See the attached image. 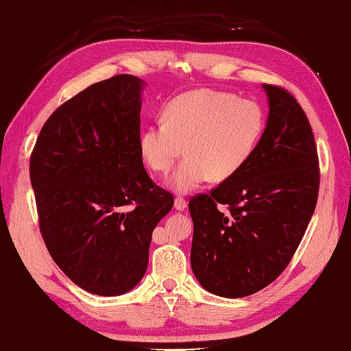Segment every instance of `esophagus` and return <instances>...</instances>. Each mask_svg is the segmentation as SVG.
<instances>
[{"mask_svg": "<svg viewBox=\"0 0 351 351\" xmlns=\"http://www.w3.org/2000/svg\"><path fill=\"white\" fill-rule=\"evenodd\" d=\"M186 206H188V202H186V199L183 198V197H177L176 199H174V207H176V210H184L186 208Z\"/></svg>", "mask_w": 351, "mask_h": 351, "instance_id": "obj_1", "label": "esophagus"}]
</instances>
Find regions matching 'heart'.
Here are the masks:
<instances>
[{"mask_svg": "<svg viewBox=\"0 0 351 351\" xmlns=\"http://www.w3.org/2000/svg\"><path fill=\"white\" fill-rule=\"evenodd\" d=\"M264 132L258 104L212 88L188 91L174 97L162 112V121L139 135V153L154 173L167 174L184 154L169 178L177 192H191L208 178L228 180L251 159Z\"/></svg>", "mask_w": 351, "mask_h": 351, "instance_id": "b5f03b06", "label": "heart"}]
</instances>
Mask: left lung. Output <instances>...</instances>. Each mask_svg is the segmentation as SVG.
Masks as SVG:
<instances>
[{
  "label": "left lung",
  "mask_w": 351,
  "mask_h": 351,
  "mask_svg": "<svg viewBox=\"0 0 351 351\" xmlns=\"http://www.w3.org/2000/svg\"><path fill=\"white\" fill-rule=\"evenodd\" d=\"M263 88L270 111L251 159L210 193L189 201L193 275L222 298L254 294L282 274L305 234L320 188L305 111L285 88Z\"/></svg>",
  "instance_id": "obj_1"
}]
</instances>
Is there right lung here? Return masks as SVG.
I'll return each mask as SVG.
<instances>
[{
    "label": "right lung",
    "instance_id": "add662e5",
    "mask_svg": "<svg viewBox=\"0 0 351 351\" xmlns=\"http://www.w3.org/2000/svg\"><path fill=\"white\" fill-rule=\"evenodd\" d=\"M144 81L115 75L52 112L29 158L38 227L66 276L99 295L141 281L152 232L174 204L139 153Z\"/></svg>",
    "mask_w": 351,
    "mask_h": 351
}]
</instances>
